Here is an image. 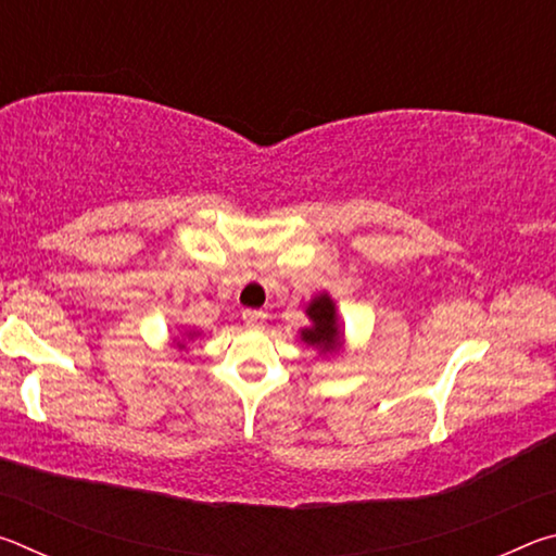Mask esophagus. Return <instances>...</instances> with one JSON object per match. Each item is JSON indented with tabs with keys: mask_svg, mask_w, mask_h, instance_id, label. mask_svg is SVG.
<instances>
[{
	"mask_svg": "<svg viewBox=\"0 0 556 556\" xmlns=\"http://www.w3.org/2000/svg\"><path fill=\"white\" fill-rule=\"evenodd\" d=\"M242 321H244V326H250V328H262L267 321V314L260 312V308H244Z\"/></svg>",
	"mask_w": 556,
	"mask_h": 556,
	"instance_id": "1",
	"label": "esophagus"
}]
</instances>
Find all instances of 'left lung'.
I'll return each mask as SVG.
<instances>
[{
  "label": "left lung",
  "mask_w": 556,
  "mask_h": 556,
  "mask_svg": "<svg viewBox=\"0 0 556 556\" xmlns=\"http://www.w3.org/2000/svg\"><path fill=\"white\" fill-rule=\"evenodd\" d=\"M306 314L314 321V326L306 328V331H301L304 341L308 345L321 348V351H333L338 341H341V333H338V326H336L333 301L328 299L326 294L318 296V299L312 301V306L306 308Z\"/></svg>",
  "instance_id": "1"
}]
</instances>
